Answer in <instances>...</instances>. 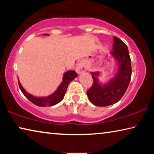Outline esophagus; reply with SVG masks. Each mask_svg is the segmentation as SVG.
Masks as SVG:
<instances>
[{"instance_id":"1","label":"esophagus","mask_w":154,"mask_h":154,"mask_svg":"<svg viewBox=\"0 0 154 154\" xmlns=\"http://www.w3.org/2000/svg\"><path fill=\"white\" fill-rule=\"evenodd\" d=\"M76 71L78 72V73H82L83 72L85 71V63L83 61L79 62L78 63L77 66L76 67Z\"/></svg>"}]
</instances>
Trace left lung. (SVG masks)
<instances>
[{"label":"left lung","mask_w":154,"mask_h":154,"mask_svg":"<svg viewBox=\"0 0 154 154\" xmlns=\"http://www.w3.org/2000/svg\"><path fill=\"white\" fill-rule=\"evenodd\" d=\"M113 41L110 54L118 63L116 76L105 84H101L98 79L99 72H91L93 84L87 91V95L95 106H106L118 102L126 92L131 79V60L128 47L116 36L113 37Z\"/></svg>","instance_id":"obj_1"}]
</instances>
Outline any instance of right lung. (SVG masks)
<instances>
[{
	"instance_id": "right-lung-1",
	"label": "right lung",
	"mask_w": 154,
	"mask_h": 154,
	"mask_svg": "<svg viewBox=\"0 0 154 154\" xmlns=\"http://www.w3.org/2000/svg\"><path fill=\"white\" fill-rule=\"evenodd\" d=\"M77 74L75 71H69L64 72L63 75V79H62V82L58 86V89L56 90L55 92H54L50 96H47V97H35V96L26 92V91L24 90V88L21 85L19 79H18V84H19V87L21 91H22V92L23 93V94L30 102H32L33 104H35V105L38 106H51L58 104L63 99L65 93L66 92L68 85H69V83L75 77H77Z\"/></svg>"
}]
</instances>
